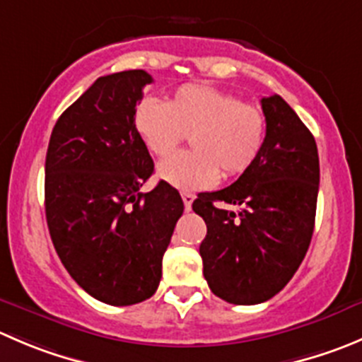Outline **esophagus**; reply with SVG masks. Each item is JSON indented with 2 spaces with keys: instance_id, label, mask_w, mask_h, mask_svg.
I'll list each match as a JSON object with an SVG mask.
<instances>
[{
  "instance_id": "obj_1",
  "label": "esophagus",
  "mask_w": 362,
  "mask_h": 362,
  "mask_svg": "<svg viewBox=\"0 0 362 362\" xmlns=\"http://www.w3.org/2000/svg\"><path fill=\"white\" fill-rule=\"evenodd\" d=\"M182 199H184L185 210H191L192 202H194V194L192 192H182Z\"/></svg>"
}]
</instances>
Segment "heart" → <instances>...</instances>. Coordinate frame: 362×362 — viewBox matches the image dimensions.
I'll list each match as a JSON object with an SVG mask.
<instances>
[{"instance_id":"heart-1","label":"heart","mask_w":362,"mask_h":362,"mask_svg":"<svg viewBox=\"0 0 362 362\" xmlns=\"http://www.w3.org/2000/svg\"><path fill=\"white\" fill-rule=\"evenodd\" d=\"M134 129L150 153L168 157L189 136L194 150L159 164L160 180L182 191L212 187L245 173L262 153L267 117L256 104L206 84H184L166 104L146 97L134 110Z\"/></svg>"}]
</instances>
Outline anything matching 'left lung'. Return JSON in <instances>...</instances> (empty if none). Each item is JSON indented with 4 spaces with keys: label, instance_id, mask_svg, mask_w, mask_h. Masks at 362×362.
<instances>
[{
    "label": "left lung",
    "instance_id": "obj_1",
    "mask_svg": "<svg viewBox=\"0 0 362 362\" xmlns=\"http://www.w3.org/2000/svg\"><path fill=\"white\" fill-rule=\"evenodd\" d=\"M262 110L267 138L256 163L237 182L192 203L206 224L203 276L214 296L230 304H259L281 292L315 228L320 164L313 134L279 95L263 97Z\"/></svg>",
    "mask_w": 362,
    "mask_h": 362
}]
</instances>
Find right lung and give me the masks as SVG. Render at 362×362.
Instances as JSON below:
<instances>
[{
	"mask_svg": "<svg viewBox=\"0 0 362 362\" xmlns=\"http://www.w3.org/2000/svg\"><path fill=\"white\" fill-rule=\"evenodd\" d=\"M145 70L103 76L62 113L45 156V217L74 281L111 306L156 293L163 256L184 212L160 180L141 192L153 160L134 129Z\"/></svg>",
	"mask_w": 362,
	"mask_h": 362,
	"instance_id": "1",
	"label": "right lung"
}]
</instances>
